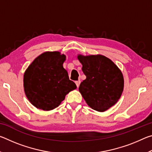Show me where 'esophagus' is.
I'll return each mask as SVG.
<instances>
[{
    "label": "esophagus",
    "instance_id": "obj_1",
    "mask_svg": "<svg viewBox=\"0 0 152 152\" xmlns=\"http://www.w3.org/2000/svg\"><path fill=\"white\" fill-rule=\"evenodd\" d=\"M75 83H76V86H77V87H79V86H80V80H78V81H76L75 82Z\"/></svg>",
    "mask_w": 152,
    "mask_h": 152
}]
</instances>
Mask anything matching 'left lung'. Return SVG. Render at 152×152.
Here are the masks:
<instances>
[{
  "label": "left lung",
  "mask_w": 152,
  "mask_h": 152,
  "mask_svg": "<svg viewBox=\"0 0 152 152\" xmlns=\"http://www.w3.org/2000/svg\"><path fill=\"white\" fill-rule=\"evenodd\" d=\"M86 78L79 91L92 109L104 112L119 101L124 87L123 74L113 61L102 55H78Z\"/></svg>",
  "instance_id": "1"
}]
</instances>
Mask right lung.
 Listing matches in <instances>:
<instances>
[{
	"label": "right lung",
	"mask_w": 152,
	"mask_h": 152,
	"mask_svg": "<svg viewBox=\"0 0 152 152\" xmlns=\"http://www.w3.org/2000/svg\"><path fill=\"white\" fill-rule=\"evenodd\" d=\"M66 56L46 51L36 58L23 76L25 93L33 106L43 110L54 109L76 85L63 67Z\"/></svg>",
	"instance_id": "add662e5"
}]
</instances>
